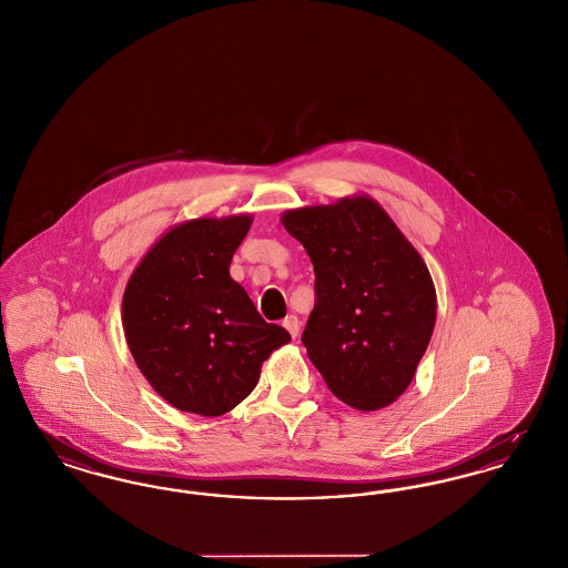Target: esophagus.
Segmentation results:
<instances>
[{"label": "esophagus", "instance_id": "obj_1", "mask_svg": "<svg viewBox=\"0 0 568 568\" xmlns=\"http://www.w3.org/2000/svg\"><path fill=\"white\" fill-rule=\"evenodd\" d=\"M283 327L295 338L300 334V318L295 317V315H287V317L283 318Z\"/></svg>", "mask_w": 568, "mask_h": 568}]
</instances>
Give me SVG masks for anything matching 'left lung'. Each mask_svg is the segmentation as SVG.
<instances>
[{"label": "left lung", "instance_id": "1", "mask_svg": "<svg viewBox=\"0 0 568 568\" xmlns=\"http://www.w3.org/2000/svg\"><path fill=\"white\" fill-rule=\"evenodd\" d=\"M315 266V308L302 342L327 388L374 412L406 393L432 341V273L367 194L281 215Z\"/></svg>", "mask_w": 568, "mask_h": 568}]
</instances>
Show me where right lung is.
<instances>
[{
  "label": "right lung",
  "instance_id": "obj_1",
  "mask_svg": "<svg viewBox=\"0 0 568 568\" xmlns=\"http://www.w3.org/2000/svg\"><path fill=\"white\" fill-rule=\"evenodd\" d=\"M250 213L196 217L169 227L122 295V327L145 381L173 408L222 416L260 381L271 353L292 341L260 317L230 262Z\"/></svg>",
  "mask_w": 568,
  "mask_h": 568
}]
</instances>
